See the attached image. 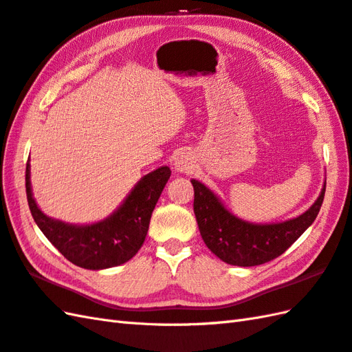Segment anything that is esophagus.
I'll list each match as a JSON object with an SVG mask.
<instances>
[{"instance_id":"esophagus-1","label":"esophagus","mask_w":352,"mask_h":352,"mask_svg":"<svg viewBox=\"0 0 352 352\" xmlns=\"http://www.w3.org/2000/svg\"><path fill=\"white\" fill-rule=\"evenodd\" d=\"M195 168V160L190 153H179L174 160V169L177 173L187 174Z\"/></svg>"}]
</instances>
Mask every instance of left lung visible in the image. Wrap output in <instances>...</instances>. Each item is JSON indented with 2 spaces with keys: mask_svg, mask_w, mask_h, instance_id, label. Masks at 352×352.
<instances>
[{
  "mask_svg": "<svg viewBox=\"0 0 352 352\" xmlns=\"http://www.w3.org/2000/svg\"><path fill=\"white\" fill-rule=\"evenodd\" d=\"M195 190L193 211L204 243L226 264L253 267L265 264L287 250L314 223L324 201L325 184L303 214L285 222L252 223L228 210L208 187L190 179Z\"/></svg>",
  "mask_w": 352,
  "mask_h": 352,
  "instance_id": "left-lung-1",
  "label": "left lung"
}]
</instances>
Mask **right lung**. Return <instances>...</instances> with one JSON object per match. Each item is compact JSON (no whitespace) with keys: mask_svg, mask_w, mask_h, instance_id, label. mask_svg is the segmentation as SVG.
Here are the masks:
<instances>
[{"mask_svg":"<svg viewBox=\"0 0 352 352\" xmlns=\"http://www.w3.org/2000/svg\"><path fill=\"white\" fill-rule=\"evenodd\" d=\"M170 177L168 166L144 175L112 214L87 225L65 223L38 208L31 189V165L27 163L25 187L32 219L46 239L70 263L87 270L117 267L132 259L148 232L154 207Z\"/></svg>","mask_w":352,"mask_h":352,"instance_id":"add662e5","label":"right lung"}]
</instances>
